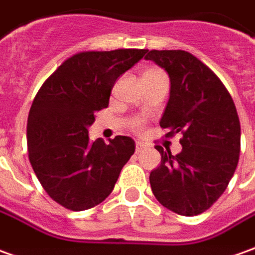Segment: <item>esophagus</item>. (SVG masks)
I'll list each match as a JSON object with an SVG mask.
<instances>
[{
  "label": "esophagus",
  "mask_w": 255,
  "mask_h": 255,
  "mask_svg": "<svg viewBox=\"0 0 255 255\" xmlns=\"http://www.w3.org/2000/svg\"><path fill=\"white\" fill-rule=\"evenodd\" d=\"M145 148H146V145H145L143 142H136V143H135V150H136V152H141V150H143Z\"/></svg>",
  "instance_id": "obj_1"
}]
</instances>
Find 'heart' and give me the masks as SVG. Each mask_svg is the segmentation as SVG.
<instances>
[{
    "label": "heart",
    "mask_w": 255,
    "mask_h": 255,
    "mask_svg": "<svg viewBox=\"0 0 255 255\" xmlns=\"http://www.w3.org/2000/svg\"><path fill=\"white\" fill-rule=\"evenodd\" d=\"M150 72H156V71H153V69H150V71H146L145 74H150ZM143 120L142 119H135V120L131 121V128L134 129V131H141L142 128H143Z\"/></svg>",
    "instance_id": "b5f03b06"
}]
</instances>
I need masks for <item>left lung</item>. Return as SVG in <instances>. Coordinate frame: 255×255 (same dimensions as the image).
Returning <instances> with one entry per match:
<instances>
[{"label":"left lung","instance_id":"obj_1","mask_svg":"<svg viewBox=\"0 0 255 255\" xmlns=\"http://www.w3.org/2000/svg\"><path fill=\"white\" fill-rule=\"evenodd\" d=\"M169 74L170 98L160 119L166 138L181 132L176 156L160 145V166L150 171L152 193L164 208L184 216L207 211L233 177L240 155V121L221 79L183 50H150L145 57Z\"/></svg>","mask_w":255,"mask_h":255}]
</instances>
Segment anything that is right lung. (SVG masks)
Masks as SVG:
<instances>
[{
	"label": "right lung",
	"instance_id": "1",
	"mask_svg": "<svg viewBox=\"0 0 255 255\" xmlns=\"http://www.w3.org/2000/svg\"><path fill=\"white\" fill-rule=\"evenodd\" d=\"M148 50L84 51L67 58L46 79L27 117V150L46 193L71 211H85L110 195L135 142L89 139L95 113L109 106L117 78Z\"/></svg>",
	"mask_w": 255,
	"mask_h": 255
}]
</instances>
